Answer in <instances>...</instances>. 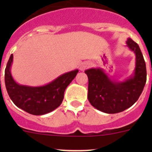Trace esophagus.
Here are the masks:
<instances>
[{
  "label": "esophagus",
  "instance_id": "esophagus-1",
  "mask_svg": "<svg viewBox=\"0 0 152 152\" xmlns=\"http://www.w3.org/2000/svg\"><path fill=\"white\" fill-rule=\"evenodd\" d=\"M89 67H90V63L84 62V63H82V64H80V70L83 72V71H84L85 69H87L88 68H89Z\"/></svg>",
  "mask_w": 152,
  "mask_h": 152
}]
</instances>
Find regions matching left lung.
<instances>
[{"label":"left lung","instance_id":"8db88e82","mask_svg":"<svg viewBox=\"0 0 152 152\" xmlns=\"http://www.w3.org/2000/svg\"><path fill=\"white\" fill-rule=\"evenodd\" d=\"M126 47L135 56L133 73L123 80L113 79L101 68L87 69L88 98L94 107L106 113H117L129 108L138 100L146 83V66L139 45L132 39Z\"/></svg>","mask_w":152,"mask_h":152}]
</instances>
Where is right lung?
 I'll list each match as a JSON object with an SVG mask.
<instances>
[{"mask_svg":"<svg viewBox=\"0 0 152 152\" xmlns=\"http://www.w3.org/2000/svg\"><path fill=\"white\" fill-rule=\"evenodd\" d=\"M13 59L12 54L5 69V86L8 95L17 107L35 116L44 115L59 107L64 91L78 72V69L66 72L42 86L23 85L16 82L12 76Z\"/></svg>","mask_w":152,"mask_h":152,"instance_id":"right-lung-1","label":"right lung"}]
</instances>
